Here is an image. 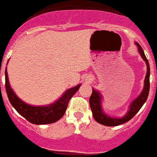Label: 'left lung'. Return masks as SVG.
I'll list each match as a JSON object with an SVG mask.
<instances>
[{"mask_svg":"<svg viewBox=\"0 0 157 157\" xmlns=\"http://www.w3.org/2000/svg\"><path fill=\"white\" fill-rule=\"evenodd\" d=\"M135 44L138 46V49H139L140 54L141 55V57L144 59V61L146 62L147 74L145 79H144V89H143V91L137 98L131 102L127 113L124 117H121V118H116V117L108 116L107 114H105V113L103 112L102 107H101L102 96H101L99 91H96L95 89L92 88V93H91V96L90 97V100H89L90 107H91V109L92 111V115H93L94 119L98 123L102 124L104 126H116L130 121V119L133 118L135 114L140 111V109L142 108V106L144 105V103L146 102L147 99V96H148L149 94V89H150V66H149V62L145 54H144V50L141 48V46L138 43H135Z\"/></svg>","mask_w":157,"mask_h":157,"instance_id":"obj_1","label":"left lung"}]
</instances>
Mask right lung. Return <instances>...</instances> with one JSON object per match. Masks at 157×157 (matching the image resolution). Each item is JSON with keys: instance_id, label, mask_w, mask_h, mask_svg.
<instances>
[{"instance_id": "add662e5", "label": "right lung", "mask_w": 157, "mask_h": 157, "mask_svg": "<svg viewBox=\"0 0 157 157\" xmlns=\"http://www.w3.org/2000/svg\"><path fill=\"white\" fill-rule=\"evenodd\" d=\"M78 84L68 89L61 98L51 105L45 106H33L23 102L13 92L10 86L8 74L6 71V90L9 100L17 112L31 123L36 125H44L56 122L61 119L66 113L69 101L79 89Z\"/></svg>"}]
</instances>
